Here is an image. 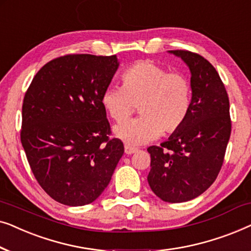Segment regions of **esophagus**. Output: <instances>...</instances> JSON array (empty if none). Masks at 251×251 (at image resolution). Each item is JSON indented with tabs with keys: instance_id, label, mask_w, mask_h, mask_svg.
I'll list each match as a JSON object with an SVG mask.
<instances>
[{
	"instance_id": "34e87169",
	"label": "esophagus",
	"mask_w": 251,
	"mask_h": 251,
	"mask_svg": "<svg viewBox=\"0 0 251 251\" xmlns=\"http://www.w3.org/2000/svg\"><path fill=\"white\" fill-rule=\"evenodd\" d=\"M125 151H126V154H132V153H135V152H137V149H135V147H131V146H129V145H126L125 146Z\"/></svg>"
}]
</instances>
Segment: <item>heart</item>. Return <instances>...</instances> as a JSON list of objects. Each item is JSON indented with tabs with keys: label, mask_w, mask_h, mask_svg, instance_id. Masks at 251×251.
<instances>
[{
	"label": "heart",
	"mask_w": 251,
	"mask_h": 251,
	"mask_svg": "<svg viewBox=\"0 0 251 251\" xmlns=\"http://www.w3.org/2000/svg\"><path fill=\"white\" fill-rule=\"evenodd\" d=\"M121 82L122 88L105 89L101 104L118 123L128 120L138 106L140 118L114 128L116 137L129 146L149 143L161 132L170 135L185 125L193 97L186 75L143 60L123 71Z\"/></svg>",
	"instance_id": "obj_1"
}]
</instances>
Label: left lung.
Wrapping results in <instances>:
<instances>
[{"mask_svg":"<svg viewBox=\"0 0 251 251\" xmlns=\"http://www.w3.org/2000/svg\"><path fill=\"white\" fill-rule=\"evenodd\" d=\"M191 71L192 107L185 125L160 146H150L147 180L161 200L190 201L207 191L224 162L232 130L229 100L217 71L188 50H173Z\"/></svg>","mask_w":251,"mask_h":251,"instance_id":"8db88e82","label":"left lung"}]
</instances>
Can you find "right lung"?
Instances as JSON below:
<instances>
[{"label":"right lung","instance_id":"right-lung-1","mask_svg":"<svg viewBox=\"0 0 251 251\" xmlns=\"http://www.w3.org/2000/svg\"><path fill=\"white\" fill-rule=\"evenodd\" d=\"M116 56L70 53L47 63L23 102L20 140L34 177L59 203L84 205L100 195L125 153L101 95L118 70Z\"/></svg>","mask_w":251,"mask_h":251}]
</instances>
